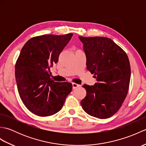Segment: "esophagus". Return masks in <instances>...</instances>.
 <instances>
[{
	"mask_svg": "<svg viewBox=\"0 0 146 146\" xmlns=\"http://www.w3.org/2000/svg\"><path fill=\"white\" fill-rule=\"evenodd\" d=\"M72 86H73V89H75L80 86V85L78 84H77V83H72Z\"/></svg>",
	"mask_w": 146,
	"mask_h": 146,
	"instance_id": "34e87169",
	"label": "esophagus"
}]
</instances>
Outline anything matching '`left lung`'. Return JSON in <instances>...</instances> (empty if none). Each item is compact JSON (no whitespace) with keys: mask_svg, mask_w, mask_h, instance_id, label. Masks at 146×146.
I'll use <instances>...</instances> for the list:
<instances>
[{"mask_svg":"<svg viewBox=\"0 0 146 146\" xmlns=\"http://www.w3.org/2000/svg\"><path fill=\"white\" fill-rule=\"evenodd\" d=\"M86 57V68L97 83L83 85L86 97L81 101L90 115L107 119L122 106L128 93L131 65L127 55L112 40L104 37L79 36Z\"/></svg>","mask_w":146,"mask_h":146,"instance_id":"obj_1","label":"left lung"}]
</instances>
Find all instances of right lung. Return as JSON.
Listing matches in <instances>:
<instances>
[{
  "label": "right lung",
  "instance_id": "right-lung-1",
  "mask_svg": "<svg viewBox=\"0 0 146 146\" xmlns=\"http://www.w3.org/2000/svg\"><path fill=\"white\" fill-rule=\"evenodd\" d=\"M72 36L70 33L34 37L21 49L15 66L18 92L27 109L37 115L57 113L71 92V83L55 82L49 73Z\"/></svg>",
  "mask_w": 146,
  "mask_h": 146
}]
</instances>
